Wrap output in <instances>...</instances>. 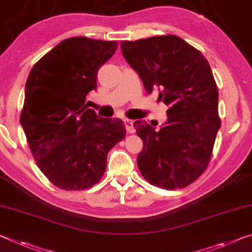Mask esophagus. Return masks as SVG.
Here are the masks:
<instances>
[{
	"mask_svg": "<svg viewBox=\"0 0 252 252\" xmlns=\"http://www.w3.org/2000/svg\"><path fill=\"white\" fill-rule=\"evenodd\" d=\"M125 126H126V129L129 133H133L135 129H134V126H133V121L130 119H126L125 120Z\"/></svg>",
	"mask_w": 252,
	"mask_h": 252,
	"instance_id": "obj_1",
	"label": "esophagus"
}]
</instances>
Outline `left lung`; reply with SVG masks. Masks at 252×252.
<instances>
[{
  "mask_svg": "<svg viewBox=\"0 0 252 252\" xmlns=\"http://www.w3.org/2000/svg\"><path fill=\"white\" fill-rule=\"evenodd\" d=\"M122 55L140 76L148 94L169 107L167 121L133 123L143 141L137 163L151 185L166 189L189 186L209 165L217 133L219 92L209 62L177 35L121 41Z\"/></svg>",
  "mask_w": 252,
  "mask_h": 252,
  "instance_id": "left-lung-1",
  "label": "left lung"
}]
</instances>
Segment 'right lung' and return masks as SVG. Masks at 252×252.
Instances as JSON below:
<instances>
[{
	"mask_svg": "<svg viewBox=\"0 0 252 252\" xmlns=\"http://www.w3.org/2000/svg\"><path fill=\"white\" fill-rule=\"evenodd\" d=\"M117 41L84 37L59 42L31 69L21 126L40 170L59 189L81 190L101 181L109 151L126 137L120 119L101 118L86 96Z\"/></svg>",
	"mask_w": 252,
	"mask_h": 252,
	"instance_id": "1",
	"label": "right lung"
}]
</instances>
